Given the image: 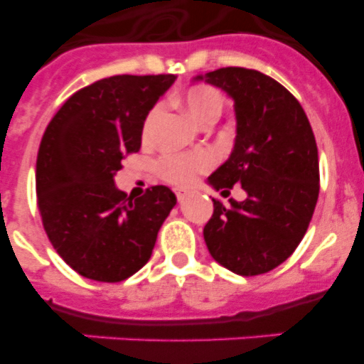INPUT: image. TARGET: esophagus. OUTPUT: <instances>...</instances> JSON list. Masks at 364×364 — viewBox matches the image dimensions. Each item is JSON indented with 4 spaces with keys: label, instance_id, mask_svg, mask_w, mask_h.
I'll use <instances>...</instances> for the list:
<instances>
[{
    "label": "esophagus",
    "instance_id": "34e87169",
    "mask_svg": "<svg viewBox=\"0 0 364 364\" xmlns=\"http://www.w3.org/2000/svg\"><path fill=\"white\" fill-rule=\"evenodd\" d=\"M175 195H176V198H178V200L182 202L186 197H188L189 191H188V189H184V188H176L175 189Z\"/></svg>",
    "mask_w": 364,
    "mask_h": 364
}]
</instances>
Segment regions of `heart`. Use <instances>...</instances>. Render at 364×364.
I'll list each match as a JSON object with an SVG mask.
<instances>
[{"label": "heart", "mask_w": 364, "mask_h": 364, "mask_svg": "<svg viewBox=\"0 0 364 364\" xmlns=\"http://www.w3.org/2000/svg\"><path fill=\"white\" fill-rule=\"evenodd\" d=\"M184 105L188 109L189 117L198 124H213L222 117L226 100L217 89L210 85H193L184 95ZM164 111V104L159 102L147 112L142 125L144 138H149L154 131V125L159 122ZM215 166V154L208 149L188 151V153H166L156 162L160 176L167 182L176 186L191 184L202 173L210 171Z\"/></svg>", "instance_id": "heart-1"}]
</instances>
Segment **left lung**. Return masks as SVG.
<instances>
[{
	"label": "left lung",
	"mask_w": 364,
	"mask_h": 364,
	"mask_svg": "<svg viewBox=\"0 0 364 364\" xmlns=\"http://www.w3.org/2000/svg\"><path fill=\"white\" fill-rule=\"evenodd\" d=\"M202 78V76H198ZM205 82L235 102L231 156L210 176L215 189L242 186L244 202L213 200L204 240L218 264L252 277L282 264L310 226L319 197V154L306 112L277 80L255 69L224 67Z\"/></svg>",
	"instance_id": "1"
}]
</instances>
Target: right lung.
<instances>
[{
    "label": "right lung",
    "mask_w": 364,
    "mask_h": 364,
    "mask_svg": "<svg viewBox=\"0 0 364 364\" xmlns=\"http://www.w3.org/2000/svg\"><path fill=\"white\" fill-rule=\"evenodd\" d=\"M175 78L98 80L69 96L45 129L36 160L38 210L58 255L83 277L120 282L136 273L176 204L166 186L140 198L114 186L125 156L140 151L147 112Z\"/></svg>",
    "instance_id": "1"
}]
</instances>
